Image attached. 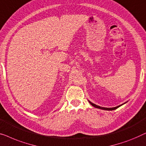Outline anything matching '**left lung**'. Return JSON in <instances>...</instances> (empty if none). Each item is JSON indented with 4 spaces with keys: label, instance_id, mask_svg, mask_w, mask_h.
I'll use <instances>...</instances> for the list:
<instances>
[{
    "label": "left lung",
    "instance_id": "obj_1",
    "mask_svg": "<svg viewBox=\"0 0 146 146\" xmlns=\"http://www.w3.org/2000/svg\"><path fill=\"white\" fill-rule=\"evenodd\" d=\"M89 102H90V104H91L92 106H94V107L97 108H100V109L105 110H113L116 109V108H118V107H120V106H122V105H120V106H116V107H114V108H104V107H101V106H99L96 105V104H93V103H92V102H90V101H89Z\"/></svg>",
    "mask_w": 146,
    "mask_h": 146
}]
</instances>
